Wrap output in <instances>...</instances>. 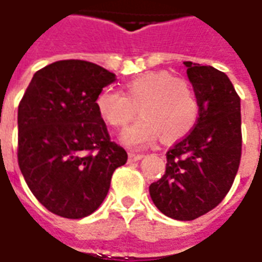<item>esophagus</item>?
<instances>
[{"mask_svg":"<svg viewBox=\"0 0 262 262\" xmlns=\"http://www.w3.org/2000/svg\"><path fill=\"white\" fill-rule=\"evenodd\" d=\"M129 162H137L143 158V154H135V152H129Z\"/></svg>","mask_w":262,"mask_h":262,"instance_id":"34e87169","label":"esophagus"}]
</instances>
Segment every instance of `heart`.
<instances>
[{"label":"heart","mask_w":262,"mask_h":262,"mask_svg":"<svg viewBox=\"0 0 262 262\" xmlns=\"http://www.w3.org/2000/svg\"><path fill=\"white\" fill-rule=\"evenodd\" d=\"M100 118L114 129L127 126L139 114L141 118L122 135L130 148H143L160 137L164 143L183 139L195 126L200 102L193 84L168 72H151L127 81L123 94L104 90L96 98Z\"/></svg>","instance_id":"b5f03b06"}]
</instances>
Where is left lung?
Masks as SVG:
<instances>
[{"instance_id":"8db88e82","label":"left lung","mask_w":262,"mask_h":262,"mask_svg":"<svg viewBox=\"0 0 262 262\" xmlns=\"http://www.w3.org/2000/svg\"><path fill=\"white\" fill-rule=\"evenodd\" d=\"M200 102L195 126L167 151L166 171L151 183L158 209L177 220H194L217 207L239 168L241 98L226 73L185 61Z\"/></svg>"}]
</instances>
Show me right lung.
Returning a JSON list of instances; mask_svg holds the SVG:
<instances>
[{
    "label": "right lung",
    "mask_w": 262,
    "mask_h": 262,
    "mask_svg": "<svg viewBox=\"0 0 262 262\" xmlns=\"http://www.w3.org/2000/svg\"><path fill=\"white\" fill-rule=\"evenodd\" d=\"M115 75L96 63L63 59L34 75L18 103L17 160L43 207L67 219L96 211L127 154L111 141L96 98Z\"/></svg>",
    "instance_id": "1"
}]
</instances>
